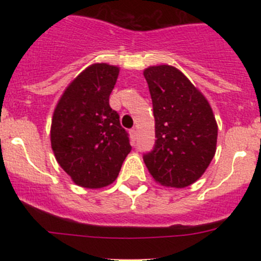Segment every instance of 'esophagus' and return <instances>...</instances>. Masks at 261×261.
<instances>
[{"mask_svg":"<svg viewBox=\"0 0 261 261\" xmlns=\"http://www.w3.org/2000/svg\"><path fill=\"white\" fill-rule=\"evenodd\" d=\"M136 136H138V131H136V128H131V130H130V138H131V143H133V144H135Z\"/></svg>","mask_w":261,"mask_h":261,"instance_id":"obj_1","label":"esophagus"}]
</instances>
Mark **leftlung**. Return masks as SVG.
Here are the masks:
<instances>
[{
	"mask_svg": "<svg viewBox=\"0 0 261 261\" xmlns=\"http://www.w3.org/2000/svg\"><path fill=\"white\" fill-rule=\"evenodd\" d=\"M155 118L151 151L143 155L158 183L173 188L191 186L215 156L217 123L203 94L170 65L144 70Z\"/></svg>",
	"mask_w": 261,
	"mask_h": 261,
	"instance_id": "1",
	"label": "left lung"
}]
</instances>
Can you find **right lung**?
Segmentation results:
<instances>
[{"instance_id": "right-lung-1", "label": "right lung", "mask_w": 261, "mask_h": 261, "mask_svg": "<svg viewBox=\"0 0 261 261\" xmlns=\"http://www.w3.org/2000/svg\"><path fill=\"white\" fill-rule=\"evenodd\" d=\"M117 77V67L91 65L68 86L53 115L50 140L55 159L84 188L114 183L131 151L127 131L110 106Z\"/></svg>"}]
</instances>
